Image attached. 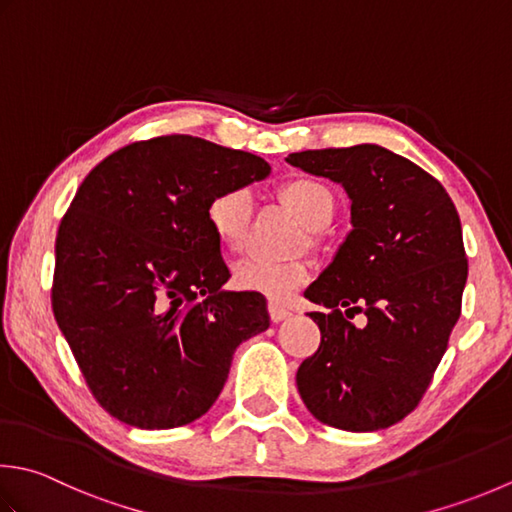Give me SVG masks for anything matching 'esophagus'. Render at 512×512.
Returning <instances> with one entry per match:
<instances>
[{"label": "esophagus", "instance_id": "34e87169", "mask_svg": "<svg viewBox=\"0 0 512 512\" xmlns=\"http://www.w3.org/2000/svg\"><path fill=\"white\" fill-rule=\"evenodd\" d=\"M268 315H270V319H273V322H282V319L290 317V310L286 306H282V304L270 302L268 304Z\"/></svg>", "mask_w": 512, "mask_h": 512}]
</instances>
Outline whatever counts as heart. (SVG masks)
I'll use <instances>...</instances> for the list:
<instances>
[{
	"label": "heart",
	"mask_w": 512,
	"mask_h": 512,
	"mask_svg": "<svg viewBox=\"0 0 512 512\" xmlns=\"http://www.w3.org/2000/svg\"><path fill=\"white\" fill-rule=\"evenodd\" d=\"M284 202L295 210L308 228H324L335 213V195L315 177H295L279 188ZM253 195L248 188H226L210 199L206 206V222L217 244L237 253L248 239ZM313 268L306 262H275L259 255H248L233 266L230 282L244 293L264 295L273 302H286L299 286H304Z\"/></svg>",
	"instance_id": "1"
}]
</instances>
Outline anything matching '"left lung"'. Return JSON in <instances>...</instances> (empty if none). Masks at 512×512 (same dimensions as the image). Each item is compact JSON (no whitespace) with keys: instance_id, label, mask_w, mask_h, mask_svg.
Returning a JSON list of instances; mask_svg holds the SVG:
<instances>
[{"instance_id":"1","label":"left lung","mask_w":512,"mask_h":512,"mask_svg":"<svg viewBox=\"0 0 512 512\" xmlns=\"http://www.w3.org/2000/svg\"><path fill=\"white\" fill-rule=\"evenodd\" d=\"M342 184L350 230L304 297L322 333L297 370L306 408L353 433L393 426L415 410L462 315L468 259L457 208L444 186L377 144L286 157ZM357 312L366 327L349 322Z\"/></svg>"}]
</instances>
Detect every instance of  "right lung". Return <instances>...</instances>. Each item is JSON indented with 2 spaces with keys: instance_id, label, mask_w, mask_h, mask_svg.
I'll return each instance as SVG.
<instances>
[{
  "instance_id": "add662e5",
  "label": "right lung",
  "mask_w": 512,
  "mask_h": 512,
  "mask_svg": "<svg viewBox=\"0 0 512 512\" xmlns=\"http://www.w3.org/2000/svg\"><path fill=\"white\" fill-rule=\"evenodd\" d=\"M268 173L244 150L164 135L115 150L79 186L57 230L53 313L119 422H195L235 348L270 326L264 295L224 290L230 273L206 222L217 193Z\"/></svg>"
}]
</instances>
